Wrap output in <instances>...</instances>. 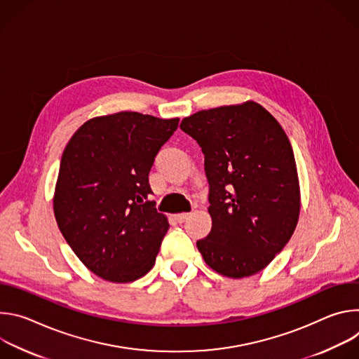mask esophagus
I'll return each mask as SVG.
<instances>
[{"mask_svg": "<svg viewBox=\"0 0 359 359\" xmlns=\"http://www.w3.org/2000/svg\"><path fill=\"white\" fill-rule=\"evenodd\" d=\"M189 217H190V213H179V215H175V219H176L177 223H183V222H186Z\"/></svg>", "mask_w": 359, "mask_h": 359, "instance_id": "obj_1", "label": "esophagus"}]
</instances>
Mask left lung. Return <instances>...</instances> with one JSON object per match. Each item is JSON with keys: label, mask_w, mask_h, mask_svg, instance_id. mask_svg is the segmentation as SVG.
Listing matches in <instances>:
<instances>
[{"label": "left lung", "mask_w": 359, "mask_h": 359, "mask_svg": "<svg viewBox=\"0 0 359 359\" xmlns=\"http://www.w3.org/2000/svg\"><path fill=\"white\" fill-rule=\"evenodd\" d=\"M180 129L204 155L212 230L197 241L204 262L230 278L267 267L291 238L299 186L291 143L255 102L198 111Z\"/></svg>", "instance_id": "left-lung-1"}]
</instances>
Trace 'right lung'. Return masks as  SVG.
<instances>
[{"instance_id": "obj_1", "label": "right lung", "mask_w": 359, "mask_h": 359, "mask_svg": "<svg viewBox=\"0 0 359 359\" xmlns=\"http://www.w3.org/2000/svg\"><path fill=\"white\" fill-rule=\"evenodd\" d=\"M179 119L118 112L85 122L68 142L54 197L58 227L96 276L130 283L155 264L169 230L149 172Z\"/></svg>"}]
</instances>
